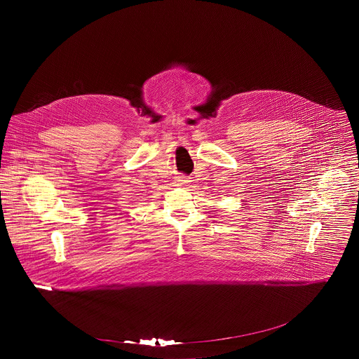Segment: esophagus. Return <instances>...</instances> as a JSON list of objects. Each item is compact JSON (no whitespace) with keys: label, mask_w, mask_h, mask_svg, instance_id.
<instances>
[{"label":"esophagus","mask_w":359,"mask_h":359,"mask_svg":"<svg viewBox=\"0 0 359 359\" xmlns=\"http://www.w3.org/2000/svg\"><path fill=\"white\" fill-rule=\"evenodd\" d=\"M188 180L184 176H177V177H176V184H177V186H186Z\"/></svg>","instance_id":"obj_1"}]
</instances>
